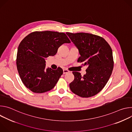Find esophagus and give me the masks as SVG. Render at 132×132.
Instances as JSON below:
<instances>
[{
    "label": "esophagus",
    "instance_id": "34e87169",
    "mask_svg": "<svg viewBox=\"0 0 132 132\" xmlns=\"http://www.w3.org/2000/svg\"><path fill=\"white\" fill-rule=\"evenodd\" d=\"M69 72V70H68L67 69H63V74H66L67 73Z\"/></svg>",
    "mask_w": 132,
    "mask_h": 132
}]
</instances>
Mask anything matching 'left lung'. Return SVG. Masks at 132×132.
<instances>
[{"mask_svg":"<svg viewBox=\"0 0 132 132\" xmlns=\"http://www.w3.org/2000/svg\"><path fill=\"white\" fill-rule=\"evenodd\" d=\"M66 34L79 51L78 62L88 66L83 77L79 72H72L75 79L69 84L70 89L81 97H92L104 88L111 76L114 65L112 49L103 38L96 35L69 32Z\"/></svg>","mask_w":132,"mask_h":132,"instance_id":"1","label":"left lung"}]
</instances>
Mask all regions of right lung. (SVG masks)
Listing matches in <instances>:
<instances>
[{
	"label": "right lung",
	"mask_w": 132,
	"mask_h": 132,
	"mask_svg": "<svg viewBox=\"0 0 132 132\" xmlns=\"http://www.w3.org/2000/svg\"><path fill=\"white\" fill-rule=\"evenodd\" d=\"M70 41L65 33L54 31H35L26 36L19 45L16 67L25 86L34 93H43L52 89L63 73L46 68V58L55 55L64 43Z\"/></svg>",
	"instance_id": "add662e5"
}]
</instances>
